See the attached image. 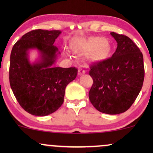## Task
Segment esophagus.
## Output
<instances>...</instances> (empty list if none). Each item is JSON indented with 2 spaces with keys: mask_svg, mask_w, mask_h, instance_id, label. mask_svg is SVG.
<instances>
[{
  "mask_svg": "<svg viewBox=\"0 0 153 153\" xmlns=\"http://www.w3.org/2000/svg\"><path fill=\"white\" fill-rule=\"evenodd\" d=\"M85 70H84L83 68H82V67H80V68H79V69H78V74L80 75H81L85 74Z\"/></svg>",
  "mask_w": 153,
  "mask_h": 153,
  "instance_id": "obj_1",
  "label": "esophagus"
}]
</instances>
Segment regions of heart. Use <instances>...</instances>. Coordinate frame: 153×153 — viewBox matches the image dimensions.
I'll list each match as a JSON object with an SVG mask.
<instances>
[{"instance_id": "1", "label": "heart", "mask_w": 153, "mask_h": 153, "mask_svg": "<svg viewBox=\"0 0 153 153\" xmlns=\"http://www.w3.org/2000/svg\"><path fill=\"white\" fill-rule=\"evenodd\" d=\"M76 49L79 51L91 52V57L95 61H103L108 58L111 47L108 41L103 37L93 36L78 42Z\"/></svg>"}]
</instances>
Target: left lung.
Here are the masks:
<instances>
[{"instance_id": "8db88e82", "label": "left lung", "mask_w": 153, "mask_h": 153, "mask_svg": "<svg viewBox=\"0 0 153 153\" xmlns=\"http://www.w3.org/2000/svg\"><path fill=\"white\" fill-rule=\"evenodd\" d=\"M117 42L111 57L90 65L94 82L89 99L95 108L107 114L129 109L141 91L145 69L143 55L127 36L111 32Z\"/></svg>"}]
</instances>
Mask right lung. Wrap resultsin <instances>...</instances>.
<instances>
[{
  "label": "right lung",
  "instance_id": "obj_1",
  "mask_svg": "<svg viewBox=\"0 0 153 153\" xmlns=\"http://www.w3.org/2000/svg\"><path fill=\"white\" fill-rule=\"evenodd\" d=\"M61 33L59 30L31 31L12 48L10 88L20 106L32 115L44 117L58 109L64 101L66 86L78 74L75 68L54 66L60 52L54 43ZM31 50L39 54L33 63L29 59Z\"/></svg>",
  "mask_w": 153,
  "mask_h": 153
}]
</instances>
